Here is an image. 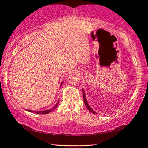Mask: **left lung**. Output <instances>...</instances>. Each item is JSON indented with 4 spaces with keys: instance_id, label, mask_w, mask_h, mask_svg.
Returning <instances> with one entry per match:
<instances>
[{
    "instance_id": "1",
    "label": "left lung",
    "mask_w": 148,
    "mask_h": 148,
    "mask_svg": "<svg viewBox=\"0 0 148 148\" xmlns=\"http://www.w3.org/2000/svg\"><path fill=\"white\" fill-rule=\"evenodd\" d=\"M83 97H84V103H85V105H86V106L87 107V108L88 109L90 112H91L92 113L96 114H97L96 112H95V111H93V110L91 109V108L89 106V105L88 104V103H87V100H86V95H85V92H84V90H83Z\"/></svg>"
}]
</instances>
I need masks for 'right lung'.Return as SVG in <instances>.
Segmentation results:
<instances>
[{
	"label": "right lung",
	"instance_id": "right-lung-1",
	"mask_svg": "<svg viewBox=\"0 0 148 148\" xmlns=\"http://www.w3.org/2000/svg\"><path fill=\"white\" fill-rule=\"evenodd\" d=\"M58 104H59V102H57V104L53 108H52L51 109H49V110H44V111H38V112H36V114H49V112H51L53 111V110H55L56 108H57V106H58ZM28 111L32 112L33 111H32V110H28Z\"/></svg>",
	"mask_w": 148,
	"mask_h": 148
}]
</instances>
